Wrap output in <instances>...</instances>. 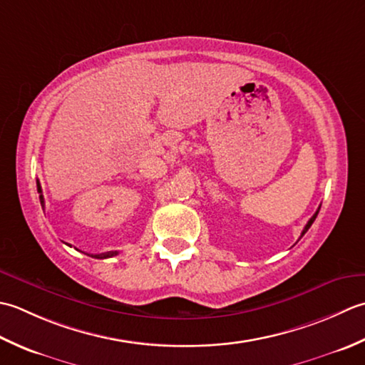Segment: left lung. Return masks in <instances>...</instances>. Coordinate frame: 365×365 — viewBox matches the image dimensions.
<instances>
[{
	"instance_id": "8db88e82",
	"label": "left lung",
	"mask_w": 365,
	"mask_h": 365,
	"mask_svg": "<svg viewBox=\"0 0 365 365\" xmlns=\"http://www.w3.org/2000/svg\"><path fill=\"white\" fill-rule=\"evenodd\" d=\"M318 211H319V207H318V210H317V212L314 214V215H312V217L309 219V222H307V224H306V227H304V230H302V233H301V236H304V235H306L307 233V230L312 227V224H314V222H315V219H317V215H318Z\"/></svg>"
}]
</instances>
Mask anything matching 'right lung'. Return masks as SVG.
Here are the masks:
<instances>
[{
	"instance_id": "1",
	"label": "right lung",
	"mask_w": 365,
	"mask_h": 365,
	"mask_svg": "<svg viewBox=\"0 0 365 365\" xmlns=\"http://www.w3.org/2000/svg\"><path fill=\"white\" fill-rule=\"evenodd\" d=\"M37 192L41 193L39 195V200H41V205L43 206V197H42V189H41V184H39V181H37ZM86 255H89V257H93V258H110V257H115V255H118V252L116 250H111V252H103V254H86Z\"/></svg>"
}]
</instances>
